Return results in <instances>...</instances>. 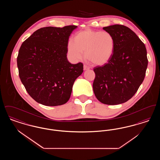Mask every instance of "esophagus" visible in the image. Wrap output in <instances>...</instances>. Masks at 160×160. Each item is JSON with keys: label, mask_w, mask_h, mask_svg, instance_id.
Instances as JSON below:
<instances>
[{"label": "esophagus", "mask_w": 160, "mask_h": 160, "mask_svg": "<svg viewBox=\"0 0 160 160\" xmlns=\"http://www.w3.org/2000/svg\"><path fill=\"white\" fill-rule=\"evenodd\" d=\"M90 68L88 66H87L86 65H84L83 66V69L85 71V70H88V69H89Z\"/></svg>", "instance_id": "obj_1"}]
</instances>
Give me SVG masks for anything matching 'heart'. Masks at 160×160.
Returning <instances> with one entry per match:
<instances>
[{"label":"heart","instance_id":"heart-1","mask_svg":"<svg viewBox=\"0 0 160 160\" xmlns=\"http://www.w3.org/2000/svg\"><path fill=\"white\" fill-rule=\"evenodd\" d=\"M114 46V37L108 32L86 30L77 33L74 39H69L67 52L71 60L77 61L83 58V52L85 51L88 60L102 65L112 58Z\"/></svg>","mask_w":160,"mask_h":160}]
</instances>
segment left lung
I'll use <instances>...</instances> for the list:
<instances>
[{"label":"left lung","instance_id":"8db88e82","mask_svg":"<svg viewBox=\"0 0 160 160\" xmlns=\"http://www.w3.org/2000/svg\"><path fill=\"white\" fill-rule=\"evenodd\" d=\"M103 29L114 37V52L107 63L93 69V92L103 104H120L134 95L145 78L148 63L146 48L127 26L114 24Z\"/></svg>","mask_w":160,"mask_h":160}]
</instances>
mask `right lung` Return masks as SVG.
<instances>
[{"label":"right lung","mask_w":160,"mask_h":160,"mask_svg":"<svg viewBox=\"0 0 160 160\" xmlns=\"http://www.w3.org/2000/svg\"><path fill=\"white\" fill-rule=\"evenodd\" d=\"M77 28H41L20 47L17 60L19 77L26 91L39 104H65L76 79L83 72L82 63L71 64L67 58L69 37Z\"/></svg>","instance_id":"obj_1"}]
</instances>
